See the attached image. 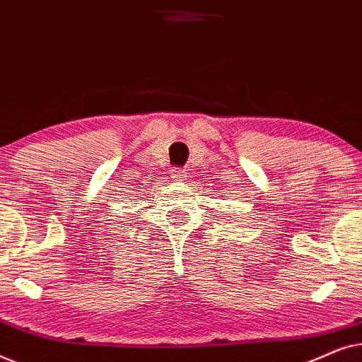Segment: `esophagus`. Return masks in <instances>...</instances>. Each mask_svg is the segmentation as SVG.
Segmentation results:
<instances>
[{
    "instance_id": "1",
    "label": "esophagus",
    "mask_w": 362,
    "mask_h": 362,
    "mask_svg": "<svg viewBox=\"0 0 362 362\" xmlns=\"http://www.w3.org/2000/svg\"><path fill=\"white\" fill-rule=\"evenodd\" d=\"M170 175L171 177H186L187 173L182 168H173V170H170Z\"/></svg>"
}]
</instances>
